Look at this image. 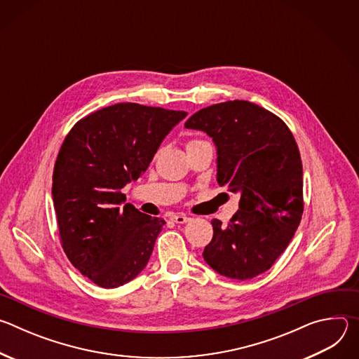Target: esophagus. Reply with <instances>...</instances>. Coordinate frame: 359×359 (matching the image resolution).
<instances>
[{
  "label": "esophagus",
  "instance_id": "esophagus-1",
  "mask_svg": "<svg viewBox=\"0 0 359 359\" xmlns=\"http://www.w3.org/2000/svg\"><path fill=\"white\" fill-rule=\"evenodd\" d=\"M172 220H173L175 223H177V224H183V223L189 222L190 217H187L186 215H175V216H172Z\"/></svg>",
  "mask_w": 359,
  "mask_h": 359
}]
</instances>
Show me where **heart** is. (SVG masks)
Masks as SVG:
<instances>
[{"label":"heart","instance_id":"1","mask_svg":"<svg viewBox=\"0 0 359 359\" xmlns=\"http://www.w3.org/2000/svg\"><path fill=\"white\" fill-rule=\"evenodd\" d=\"M190 142H194V140H190ZM190 142H189V143H190Z\"/></svg>","mask_w":359,"mask_h":359}]
</instances>
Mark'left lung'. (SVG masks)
<instances>
[{
    "label": "left lung",
    "instance_id": "obj_1",
    "mask_svg": "<svg viewBox=\"0 0 359 359\" xmlns=\"http://www.w3.org/2000/svg\"><path fill=\"white\" fill-rule=\"evenodd\" d=\"M184 126L213 137L217 182L241 194L227 224L212 220L204 260L229 278L263 274L287 248L304 212L302 163L290 128L273 112L238 99L200 109Z\"/></svg>",
    "mask_w": 359,
    "mask_h": 359
}]
</instances>
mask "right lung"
<instances>
[{
  "instance_id": "1",
  "label": "right lung",
  "mask_w": 359,
  "mask_h": 359,
  "mask_svg": "<svg viewBox=\"0 0 359 359\" xmlns=\"http://www.w3.org/2000/svg\"><path fill=\"white\" fill-rule=\"evenodd\" d=\"M186 115L125 102L83 116L64 139L53 175L60 241L96 285H123L146 267L165 220L122 206V187L146 172Z\"/></svg>"
}]
</instances>
